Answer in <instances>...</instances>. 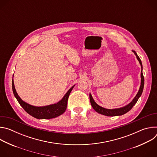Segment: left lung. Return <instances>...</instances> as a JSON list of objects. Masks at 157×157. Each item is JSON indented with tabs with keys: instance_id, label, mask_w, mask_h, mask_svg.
Listing matches in <instances>:
<instances>
[{
	"instance_id": "obj_1",
	"label": "left lung",
	"mask_w": 157,
	"mask_h": 157,
	"mask_svg": "<svg viewBox=\"0 0 157 157\" xmlns=\"http://www.w3.org/2000/svg\"><path fill=\"white\" fill-rule=\"evenodd\" d=\"M134 54L136 55V57L138 59V61H139L141 68H142V71H141V85L139 89V91L137 93V95L136 96V97L133 98V99L127 105L121 107V108H117V109H105L104 107H102L101 106L99 105L98 104H96V102L94 101L92 96L91 94H89V99H90V102L91 104L92 107H93V109L97 112V113L106 116H122L123 114H125V113H127V112H128L132 107L133 106L135 105L139 98L140 97V96L142 95V93L143 92V89H144V77L143 75V73H142V61L141 59H140L139 56L137 55V53L135 51H132Z\"/></svg>"
}]
</instances>
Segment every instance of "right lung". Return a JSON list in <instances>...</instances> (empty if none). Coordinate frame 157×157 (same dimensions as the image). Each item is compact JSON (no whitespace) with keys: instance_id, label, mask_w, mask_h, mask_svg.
Here are the masks:
<instances>
[{"instance_id":"1","label":"right lung","mask_w":157,"mask_h":157,"mask_svg":"<svg viewBox=\"0 0 157 157\" xmlns=\"http://www.w3.org/2000/svg\"><path fill=\"white\" fill-rule=\"evenodd\" d=\"M74 86L75 85L69 89L62 99L58 102L46 106L36 107L30 105L21 99L16 92L13 79H12V90L17 101L29 114L38 119H53L63 114L67 107V103H68L70 94L71 93Z\"/></svg>"}]
</instances>
